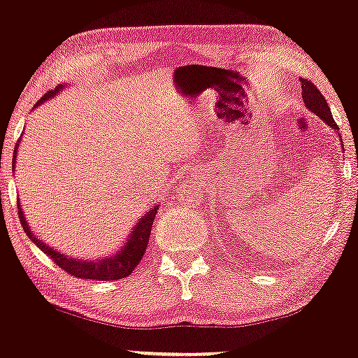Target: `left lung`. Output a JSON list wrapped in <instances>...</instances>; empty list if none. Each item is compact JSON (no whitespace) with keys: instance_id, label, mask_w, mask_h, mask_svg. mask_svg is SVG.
Segmentation results:
<instances>
[{"instance_id":"1","label":"left lung","mask_w":358,"mask_h":358,"mask_svg":"<svg viewBox=\"0 0 358 358\" xmlns=\"http://www.w3.org/2000/svg\"><path fill=\"white\" fill-rule=\"evenodd\" d=\"M299 80H301V96L306 108L310 109L311 113H315L320 119H323L331 129L338 131V126L335 124L334 116H331V110L328 108V102L323 97V94L320 92L318 87H316L315 84H311L310 80L306 79H299Z\"/></svg>"}]
</instances>
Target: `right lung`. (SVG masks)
Returning a JSON list of instances; mask_svg holds the SVG:
<instances>
[{
	"label": "right lung",
	"instance_id": "right-lung-1",
	"mask_svg": "<svg viewBox=\"0 0 358 358\" xmlns=\"http://www.w3.org/2000/svg\"><path fill=\"white\" fill-rule=\"evenodd\" d=\"M64 89L62 85H59L55 90H50L35 104V108L42 106L45 101L52 99L53 96L60 92ZM16 150H18V143L15 146V155ZM16 163V156H13V168ZM15 171V170H13ZM158 212V205H153V207L148 210L141 219H138L136 225L133 227L129 236L124 242L121 249H117L114 254H108L106 257L102 259H79V257H72L67 256V254L60 252V250L50 248L47 242L40 241L38 236H35L34 231L28 225L27 219H24V213L22 210V205H20L18 200V213H20V222L23 225V231L27 232V236L30 237V241L34 242L36 248H40L43 250L47 256H50L53 259L57 266H60L65 273L72 274V276L80 278V279H96V281H114V279H122L127 278L136 266L139 264V261L143 259V254H145L148 242H150V234H151V225H153L155 215Z\"/></svg>",
	"mask_w": 358,
	"mask_h": 358
}]
</instances>
